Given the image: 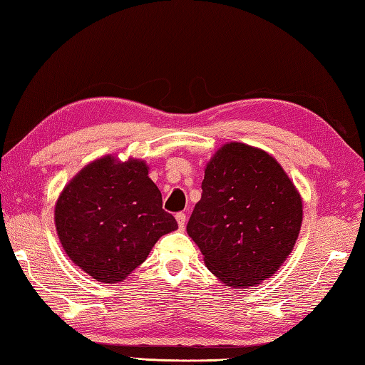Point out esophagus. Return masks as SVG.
<instances>
[{"mask_svg":"<svg viewBox=\"0 0 365 365\" xmlns=\"http://www.w3.org/2000/svg\"><path fill=\"white\" fill-rule=\"evenodd\" d=\"M175 220H177V224H178V229H185V224H187V215L177 213Z\"/></svg>","mask_w":365,"mask_h":365,"instance_id":"34e87169","label":"esophagus"}]
</instances>
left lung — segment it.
I'll return each instance as SVG.
<instances>
[{
  "mask_svg": "<svg viewBox=\"0 0 365 365\" xmlns=\"http://www.w3.org/2000/svg\"><path fill=\"white\" fill-rule=\"evenodd\" d=\"M301 222V195L277 160L259 147L232 141L207 163L202 197L187 232L222 284L246 289L281 268Z\"/></svg>",
  "mask_w": 365,
  "mask_h": 365,
  "instance_id": "8db88e82",
  "label": "left lung"
}]
</instances>
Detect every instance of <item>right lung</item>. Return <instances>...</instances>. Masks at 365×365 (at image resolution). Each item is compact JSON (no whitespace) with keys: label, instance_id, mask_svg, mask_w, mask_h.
Returning a JSON list of instances; mask_svg holds the SVG:
<instances>
[{"label":"right lung","instance_id":"add662e5","mask_svg":"<svg viewBox=\"0 0 365 365\" xmlns=\"http://www.w3.org/2000/svg\"><path fill=\"white\" fill-rule=\"evenodd\" d=\"M63 250L98 282L125 281L158 238L177 229L144 160L105 155L71 178L54 205Z\"/></svg>","mask_w":365,"mask_h":365}]
</instances>
